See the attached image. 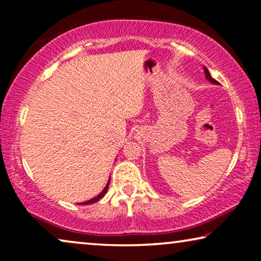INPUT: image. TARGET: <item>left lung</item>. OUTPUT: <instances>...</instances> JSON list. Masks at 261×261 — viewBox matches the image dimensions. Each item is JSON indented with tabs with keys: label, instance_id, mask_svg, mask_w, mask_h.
Listing matches in <instances>:
<instances>
[{
	"label": "left lung",
	"instance_id": "left-lung-1",
	"mask_svg": "<svg viewBox=\"0 0 261 261\" xmlns=\"http://www.w3.org/2000/svg\"><path fill=\"white\" fill-rule=\"evenodd\" d=\"M203 70H204V73H205V78H206V80H208L209 82H210V83H213V84H216V85H219L220 83H219V82H217V81H215V80H214V78L212 77V76H210V72H209V71H208V69H206V67L205 66H203Z\"/></svg>",
	"mask_w": 261,
	"mask_h": 261
}]
</instances>
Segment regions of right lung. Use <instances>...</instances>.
I'll use <instances>...</instances> for the list:
<instances>
[{
  "mask_svg": "<svg viewBox=\"0 0 261 261\" xmlns=\"http://www.w3.org/2000/svg\"><path fill=\"white\" fill-rule=\"evenodd\" d=\"M109 183H110V178H109V180H108V183H107V185H106V188L103 189L102 190V192H99V194L96 196V197H94V198H91V199H89V201H87V202H83V203H80V204H91V203H95V202H97V201H99V199H101L103 196H105L106 194H107V190H108V188H109Z\"/></svg>",
  "mask_w": 261,
  "mask_h": 261,
  "instance_id": "add662e5",
  "label": "right lung"
}]
</instances>
